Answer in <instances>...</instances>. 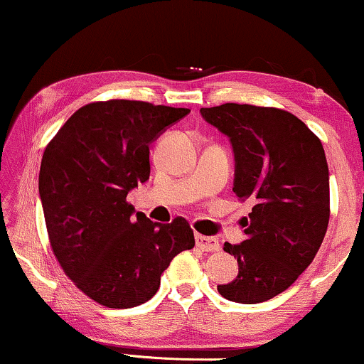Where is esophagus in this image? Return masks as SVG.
Here are the masks:
<instances>
[{
  "mask_svg": "<svg viewBox=\"0 0 364 364\" xmlns=\"http://www.w3.org/2000/svg\"><path fill=\"white\" fill-rule=\"evenodd\" d=\"M196 243H197V247L203 252H218V250H220V243H218L217 238H213V237L196 235Z\"/></svg>",
  "mask_w": 364,
  "mask_h": 364,
  "instance_id": "34e87169",
  "label": "esophagus"
}]
</instances>
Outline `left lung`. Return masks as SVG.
Here are the masks:
<instances>
[{"instance_id": "8db88e82", "label": "left lung", "mask_w": 364, "mask_h": 364, "mask_svg": "<svg viewBox=\"0 0 364 364\" xmlns=\"http://www.w3.org/2000/svg\"><path fill=\"white\" fill-rule=\"evenodd\" d=\"M202 117L230 139L233 192L250 198L245 240L225 242L238 275L217 290L237 303H262L285 291L320 250L330 220V173L321 141L291 112L227 102Z\"/></svg>"}]
</instances>
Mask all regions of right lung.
<instances>
[{
    "instance_id": "add662e5",
    "label": "right lung",
    "mask_w": 364,
    "mask_h": 364,
    "mask_svg": "<svg viewBox=\"0 0 364 364\" xmlns=\"http://www.w3.org/2000/svg\"><path fill=\"white\" fill-rule=\"evenodd\" d=\"M191 112L144 101L77 109L44 149L39 197L51 248L79 290L107 308L156 295L172 258L196 245L186 218L156 223L127 203L151 173L149 144Z\"/></svg>"
}]
</instances>
